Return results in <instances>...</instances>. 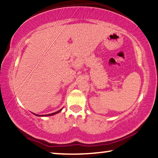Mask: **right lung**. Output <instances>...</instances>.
Returning a JSON list of instances; mask_svg holds the SVG:
<instances>
[{
	"instance_id": "add662e5",
	"label": "right lung",
	"mask_w": 158,
	"mask_h": 158,
	"mask_svg": "<svg viewBox=\"0 0 158 158\" xmlns=\"http://www.w3.org/2000/svg\"><path fill=\"white\" fill-rule=\"evenodd\" d=\"M61 110H62V108H61V109L59 110L56 111V112H55V113H50V114H47V115H38V114H34V113H33V114L35 115L36 116H41V117H43V116H50V115H53L56 114V113H58L60 112Z\"/></svg>"
}]
</instances>
